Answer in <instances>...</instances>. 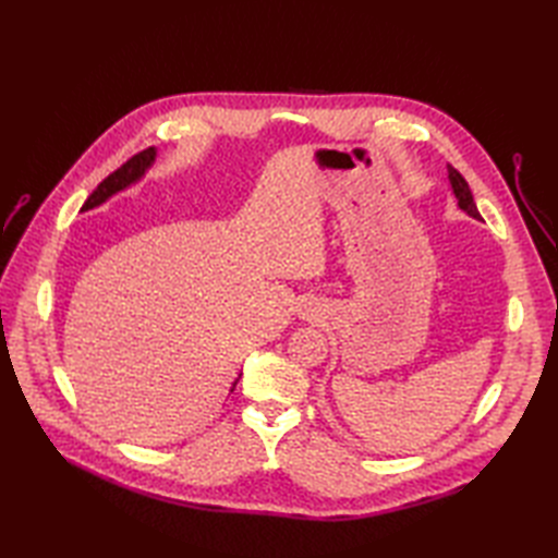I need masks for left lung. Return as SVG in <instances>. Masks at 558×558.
<instances>
[{
  "instance_id": "8db88e82",
  "label": "left lung",
  "mask_w": 558,
  "mask_h": 558,
  "mask_svg": "<svg viewBox=\"0 0 558 558\" xmlns=\"http://www.w3.org/2000/svg\"><path fill=\"white\" fill-rule=\"evenodd\" d=\"M447 177H449V185H451V193L456 197V202H459V209H463L468 216L477 218V221H482V214L475 205V199H472V193H470V185L468 181L461 177L459 170H453L451 165H447Z\"/></svg>"
}]
</instances>
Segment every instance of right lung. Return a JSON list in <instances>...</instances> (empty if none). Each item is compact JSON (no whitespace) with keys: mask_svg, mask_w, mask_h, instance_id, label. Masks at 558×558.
<instances>
[{"mask_svg":"<svg viewBox=\"0 0 558 558\" xmlns=\"http://www.w3.org/2000/svg\"><path fill=\"white\" fill-rule=\"evenodd\" d=\"M156 158H158V150H156V148H146V150H142V154L130 158V160L121 167V170H116L113 174H109L102 183L97 185V189L90 193V197L86 199V205L81 207V211H90V209L102 207L105 202L111 199L113 195L128 191L130 185H134V183H140V181L146 177V172L150 170V167L156 165ZM240 377H242V375H240ZM240 377L232 381L230 391H234V386H238Z\"/></svg>","mask_w":558,"mask_h":558,"instance_id":"obj_1","label":"right lung"}]
</instances>
